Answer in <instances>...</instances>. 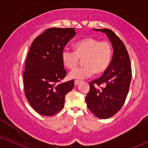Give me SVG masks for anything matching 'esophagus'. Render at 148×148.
<instances>
[{"label":"esophagus","mask_w":148,"mask_h":148,"mask_svg":"<svg viewBox=\"0 0 148 148\" xmlns=\"http://www.w3.org/2000/svg\"><path fill=\"white\" fill-rule=\"evenodd\" d=\"M74 83H75V86H78V85L81 83V82H80V81H79V80H75Z\"/></svg>","instance_id":"obj_1"}]
</instances>
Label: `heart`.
<instances>
[{"mask_svg": "<svg viewBox=\"0 0 148 148\" xmlns=\"http://www.w3.org/2000/svg\"><path fill=\"white\" fill-rule=\"evenodd\" d=\"M112 57V48L108 42L93 38L79 40L74 44V51L64 48L62 52V61L68 69H73L83 60V66L73 70L69 77L84 79L95 73L101 75L106 71Z\"/></svg>", "mask_w": 148, "mask_h": 148, "instance_id": "heart-1", "label": "heart"}]
</instances>
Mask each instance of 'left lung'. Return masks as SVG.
<instances>
[{
	"instance_id": "1",
	"label": "left lung",
	"mask_w": 148,
	"mask_h": 148,
	"mask_svg": "<svg viewBox=\"0 0 148 148\" xmlns=\"http://www.w3.org/2000/svg\"><path fill=\"white\" fill-rule=\"evenodd\" d=\"M105 33L113 48L110 66L100 78L90 82V91L86 97L87 106L98 118L106 119L120 110L126 100L130 87L132 71L125 44L109 29H94ZM105 86L98 89L95 86Z\"/></svg>"
}]
</instances>
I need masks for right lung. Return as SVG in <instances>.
I'll return each instance as SVG.
<instances>
[{
  "mask_svg": "<svg viewBox=\"0 0 148 148\" xmlns=\"http://www.w3.org/2000/svg\"><path fill=\"white\" fill-rule=\"evenodd\" d=\"M75 34L73 28H50L35 38L28 52L23 73L25 96L44 116L61 110L66 94L74 87V80L59 82L66 75L62 52Z\"/></svg>",
  "mask_w": 148,
  "mask_h": 148,
  "instance_id": "1",
  "label": "right lung"
}]
</instances>
